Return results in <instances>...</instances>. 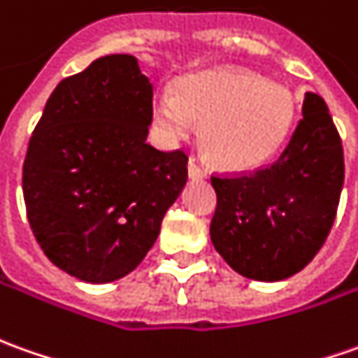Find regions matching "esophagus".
<instances>
[{
	"instance_id": "34e87169",
	"label": "esophagus",
	"mask_w": 358,
	"mask_h": 358,
	"mask_svg": "<svg viewBox=\"0 0 358 358\" xmlns=\"http://www.w3.org/2000/svg\"><path fill=\"white\" fill-rule=\"evenodd\" d=\"M188 176L194 180H203L208 178V170L201 169L196 159H189L188 160Z\"/></svg>"
}]
</instances>
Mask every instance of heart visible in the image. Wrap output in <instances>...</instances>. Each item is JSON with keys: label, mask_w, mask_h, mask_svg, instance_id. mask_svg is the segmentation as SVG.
<instances>
[{"label": "heart", "mask_w": 358, "mask_h": 358, "mask_svg": "<svg viewBox=\"0 0 358 358\" xmlns=\"http://www.w3.org/2000/svg\"><path fill=\"white\" fill-rule=\"evenodd\" d=\"M296 101L280 82L243 68H210L180 78L152 101V121L166 141L186 138L201 123L208 159L225 170H255L290 137Z\"/></svg>", "instance_id": "b5f03b06"}]
</instances>
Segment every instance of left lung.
<instances>
[{
    "label": "left lung",
    "instance_id": "8db88e82",
    "mask_svg": "<svg viewBox=\"0 0 358 358\" xmlns=\"http://www.w3.org/2000/svg\"><path fill=\"white\" fill-rule=\"evenodd\" d=\"M345 162L339 133L322 96L306 92L288 147L268 169L213 176L217 208L210 235L241 276L278 282L322 249L341 198Z\"/></svg>",
    "mask_w": 358,
    "mask_h": 358
}]
</instances>
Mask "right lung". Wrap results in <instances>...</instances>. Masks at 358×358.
<instances>
[{
	"mask_svg": "<svg viewBox=\"0 0 358 358\" xmlns=\"http://www.w3.org/2000/svg\"><path fill=\"white\" fill-rule=\"evenodd\" d=\"M152 84L131 55L64 78L46 101L23 164L27 217L52 264L106 284L147 257L188 180V157L147 143Z\"/></svg>",
	"mask_w": 358,
	"mask_h": 358,
	"instance_id": "1",
	"label": "right lung"
}]
</instances>
